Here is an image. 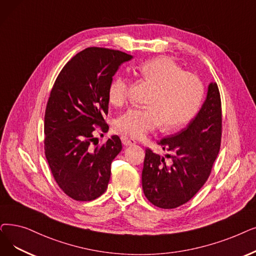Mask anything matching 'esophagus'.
<instances>
[{
    "label": "esophagus",
    "instance_id": "34e87169",
    "mask_svg": "<svg viewBox=\"0 0 256 256\" xmlns=\"http://www.w3.org/2000/svg\"><path fill=\"white\" fill-rule=\"evenodd\" d=\"M122 143H124L126 146H134V144H136V140L130 139L128 137H124L122 138Z\"/></svg>",
    "mask_w": 256,
    "mask_h": 256
}]
</instances>
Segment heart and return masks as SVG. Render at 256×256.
<instances>
[{
    "label": "heart",
    "instance_id": "b5f03b06",
    "mask_svg": "<svg viewBox=\"0 0 256 256\" xmlns=\"http://www.w3.org/2000/svg\"><path fill=\"white\" fill-rule=\"evenodd\" d=\"M142 80L154 86L146 108H128L117 120L115 126L132 138H141L162 124L165 130L183 128L196 114L204 97V84L198 77L185 72L172 58L158 56L138 66ZM128 84L116 77L108 91V102L124 106L128 98Z\"/></svg>",
    "mask_w": 256,
    "mask_h": 256
}]
</instances>
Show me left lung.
<instances>
[{"label":"left lung","mask_w":256,"mask_h":256,"mask_svg":"<svg viewBox=\"0 0 256 256\" xmlns=\"http://www.w3.org/2000/svg\"><path fill=\"white\" fill-rule=\"evenodd\" d=\"M222 137V106L218 84L210 82L206 100L185 128L158 142L164 157L146 150L142 170V188L154 206L179 207L202 188L218 157Z\"/></svg>","instance_id":"left-lung-1"}]
</instances>
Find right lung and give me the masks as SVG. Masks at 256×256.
Wrapping results in <instances>:
<instances>
[{"label": "right lung", "mask_w": 256, "mask_h": 256, "mask_svg": "<svg viewBox=\"0 0 256 256\" xmlns=\"http://www.w3.org/2000/svg\"><path fill=\"white\" fill-rule=\"evenodd\" d=\"M132 58L118 50L90 47L64 64L45 112V154L60 190L76 201H92L108 188L110 164L121 152L117 135L93 148L96 128L106 132L108 86L120 64Z\"/></svg>", "instance_id": "right-lung-1"}]
</instances>
